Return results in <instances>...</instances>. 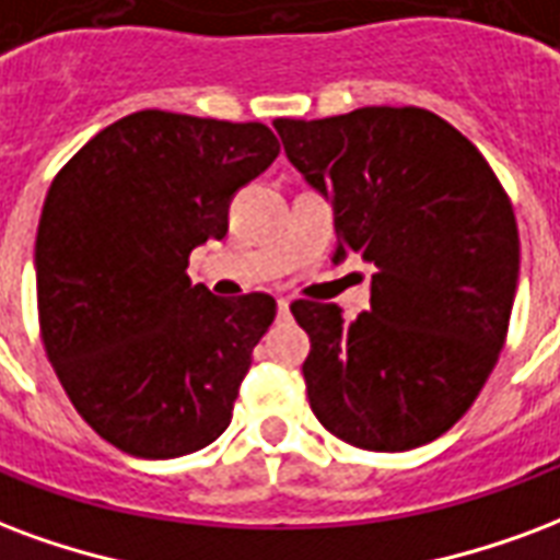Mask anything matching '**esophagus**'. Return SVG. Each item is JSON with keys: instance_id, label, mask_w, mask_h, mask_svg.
<instances>
[{"instance_id": "34e87169", "label": "esophagus", "mask_w": 560, "mask_h": 560, "mask_svg": "<svg viewBox=\"0 0 560 560\" xmlns=\"http://www.w3.org/2000/svg\"><path fill=\"white\" fill-rule=\"evenodd\" d=\"M276 312H279V317H288V314H291V300L276 302Z\"/></svg>"}]
</instances>
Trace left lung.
Segmentation results:
<instances>
[{"mask_svg":"<svg viewBox=\"0 0 560 560\" xmlns=\"http://www.w3.org/2000/svg\"><path fill=\"white\" fill-rule=\"evenodd\" d=\"M305 184L335 207L332 260L374 264L371 308L296 300L323 428L364 451L428 445L499 362L520 279L513 207L475 144L416 106L272 121Z\"/></svg>","mask_w":560,"mask_h":560,"instance_id":"8db88e82","label":"left lung"}]
</instances>
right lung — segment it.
Instances as JSON below:
<instances>
[{
  "label": "right lung",
  "instance_id": "1",
  "mask_svg": "<svg viewBox=\"0 0 560 560\" xmlns=\"http://www.w3.org/2000/svg\"><path fill=\"white\" fill-rule=\"evenodd\" d=\"M267 124L142 109L52 180L35 240L40 338L70 404L115 448L172 459L225 433L276 300L189 284V252L228 234L267 172Z\"/></svg>",
  "mask_w": 560,
  "mask_h": 560
}]
</instances>
